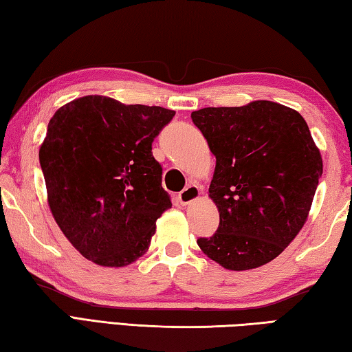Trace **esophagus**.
<instances>
[{
    "label": "esophagus",
    "instance_id": "obj_1",
    "mask_svg": "<svg viewBox=\"0 0 352 352\" xmlns=\"http://www.w3.org/2000/svg\"><path fill=\"white\" fill-rule=\"evenodd\" d=\"M199 196H201V188L196 187V185H188L187 188H184L181 193H179L177 199L182 205H188L193 201H196Z\"/></svg>",
    "mask_w": 352,
    "mask_h": 352
}]
</instances>
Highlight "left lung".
<instances>
[{
  "label": "left lung",
  "instance_id": "8db88e82",
  "mask_svg": "<svg viewBox=\"0 0 352 352\" xmlns=\"http://www.w3.org/2000/svg\"><path fill=\"white\" fill-rule=\"evenodd\" d=\"M191 119L216 156L208 191L221 219L197 245L227 270L262 267L299 234L319 185L323 164L308 124L271 101L201 109Z\"/></svg>",
  "mask_w": 352,
  "mask_h": 352
}]
</instances>
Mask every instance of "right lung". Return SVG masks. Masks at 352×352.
<instances>
[{
	"mask_svg": "<svg viewBox=\"0 0 352 352\" xmlns=\"http://www.w3.org/2000/svg\"><path fill=\"white\" fill-rule=\"evenodd\" d=\"M173 110L89 95L63 105L39 148L49 207L85 258L125 267L147 253L171 208L151 144Z\"/></svg>",
	"mask_w": 352,
	"mask_h": 352,
	"instance_id": "right-lung-1",
	"label": "right lung"
}]
</instances>
